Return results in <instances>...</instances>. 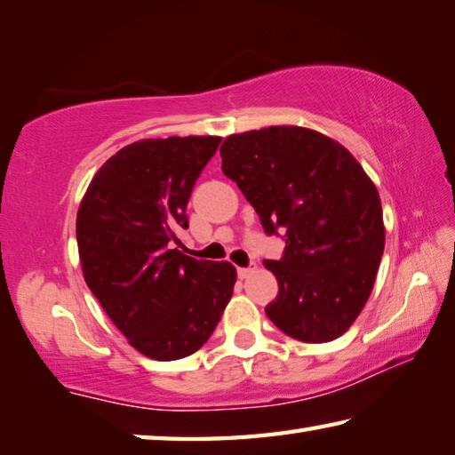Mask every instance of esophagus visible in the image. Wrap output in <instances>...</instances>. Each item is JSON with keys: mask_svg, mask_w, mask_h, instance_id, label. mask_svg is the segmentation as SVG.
I'll use <instances>...</instances> for the list:
<instances>
[{"mask_svg": "<svg viewBox=\"0 0 455 455\" xmlns=\"http://www.w3.org/2000/svg\"><path fill=\"white\" fill-rule=\"evenodd\" d=\"M255 271H257V263H251L249 267H238L236 268V273H238V276H241V279H246V276H251Z\"/></svg>", "mask_w": 455, "mask_h": 455, "instance_id": "1", "label": "esophagus"}]
</instances>
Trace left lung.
<instances>
[{
	"instance_id": "obj_1",
	"label": "left lung",
	"mask_w": 455,
	"mask_h": 455,
	"mask_svg": "<svg viewBox=\"0 0 455 455\" xmlns=\"http://www.w3.org/2000/svg\"><path fill=\"white\" fill-rule=\"evenodd\" d=\"M220 156L265 233H284L283 259L263 263L279 283L267 317L305 343L341 337L371 295L385 246L379 192L363 166L303 126L230 134Z\"/></svg>"
}]
</instances>
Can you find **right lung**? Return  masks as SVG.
<instances>
[{"mask_svg":"<svg viewBox=\"0 0 455 455\" xmlns=\"http://www.w3.org/2000/svg\"><path fill=\"white\" fill-rule=\"evenodd\" d=\"M219 144V136L128 144L106 160L80 203L84 279L128 343L150 359L198 351L233 297V265L174 249L188 228L192 187Z\"/></svg>","mask_w":455,"mask_h":455,"instance_id":"1","label":"right lung"}]
</instances>
